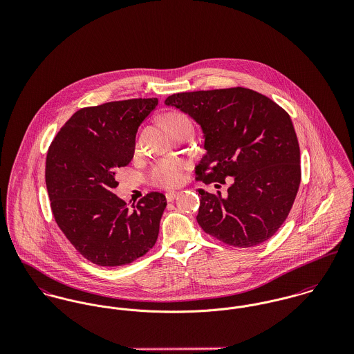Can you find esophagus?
Instances as JSON below:
<instances>
[{
	"label": "esophagus",
	"instance_id": "34e87169",
	"mask_svg": "<svg viewBox=\"0 0 354 354\" xmlns=\"http://www.w3.org/2000/svg\"><path fill=\"white\" fill-rule=\"evenodd\" d=\"M178 195H180L178 192H167L166 194V199H167V202H173Z\"/></svg>",
	"mask_w": 354,
	"mask_h": 354
}]
</instances>
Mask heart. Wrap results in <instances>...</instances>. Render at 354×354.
Wrapping results in <instances>:
<instances>
[{"mask_svg": "<svg viewBox=\"0 0 354 354\" xmlns=\"http://www.w3.org/2000/svg\"><path fill=\"white\" fill-rule=\"evenodd\" d=\"M163 121L170 131L181 125H191L189 120L180 113H169L163 117ZM188 163L177 158L158 160L150 170L151 183L160 188H176L183 183Z\"/></svg>", "mask_w": 354, "mask_h": 354, "instance_id": "b5f03b06", "label": "heart"}]
</instances>
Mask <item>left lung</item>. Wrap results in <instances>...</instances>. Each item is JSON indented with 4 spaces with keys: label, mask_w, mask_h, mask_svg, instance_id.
<instances>
[{
    "label": "left lung",
    "mask_w": 354,
    "mask_h": 354,
    "mask_svg": "<svg viewBox=\"0 0 354 354\" xmlns=\"http://www.w3.org/2000/svg\"><path fill=\"white\" fill-rule=\"evenodd\" d=\"M165 104L202 128L205 153L195 167L198 178L215 188L230 178L226 195L196 189L201 227L237 248L267 241L288 218L301 181L289 114L244 87L173 94Z\"/></svg>",
    "instance_id": "1"
}]
</instances>
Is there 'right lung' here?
<instances>
[{
    "mask_svg": "<svg viewBox=\"0 0 354 354\" xmlns=\"http://www.w3.org/2000/svg\"><path fill=\"white\" fill-rule=\"evenodd\" d=\"M156 104V98H139L80 109L48 151L45 177L54 219L94 264H129L158 239L165 195L151 192L128 209L113 194L115 174L132 160L138 129Z\"/></svg>",
    "mask_w": 354,
    "mask_h": 354,
    "instance_id": "obj_1",
    "label": "right lung"
}]
</instances>
